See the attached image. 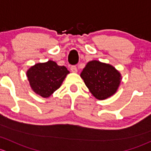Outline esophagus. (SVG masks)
<instances>
[{"label": "esophagus", "instance_id": "esophagus-1", "mask_svg": "<svg viewBox=\"0 0 151 151\" xmlns=\"http://www.w3.org/2000/svg\"><path fill=\"white\" fill-rule=\"evenodd\" d=\"M70 70L71 72L73 73H77L78 70H77V68H76V66H75V65H72V66L70 67Z\"/></svg>", "mask_w": 151, "mask_h": 151}]
</instances>
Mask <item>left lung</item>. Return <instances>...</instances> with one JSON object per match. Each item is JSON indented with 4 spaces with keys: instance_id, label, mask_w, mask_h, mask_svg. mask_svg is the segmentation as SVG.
Instances as JSON below:
<instances>
[{
    "instance_id": "1",
    "label": "left lung",
    "mask_w": 151,
    "mask_h": 151,
    "mask_svg": "<svg viewBox=\"0 0 151 151\" xmlns=\"http://www.w3.org/2000/svg\"><path fill=\"white\" fill-rule=\"evenodd\" d=\"M81 77L93 96L100 100L114 94L122 79L120 73L114 67L97 60L87 63Z\"/></svg>"
}]
</instances>
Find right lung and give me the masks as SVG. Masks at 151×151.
<instances>
[{
  "label": "right lung",
  "mask_w": 151,
  "mask_h": 151,
  "mask_svg": "<svg viewBox=\"0 0 151 151\" xmlns=\"http://www.w3.org/2000/svg\"><path fill=\"white\" fill-rule=\"evenodd\" d=\"M69 73L65 66H59L55 62L49 60L31 67L27 76L33 91L46 98L60 88Z\"/></svg>",
  "instance_id": "obj_1"
}]
</instances>
